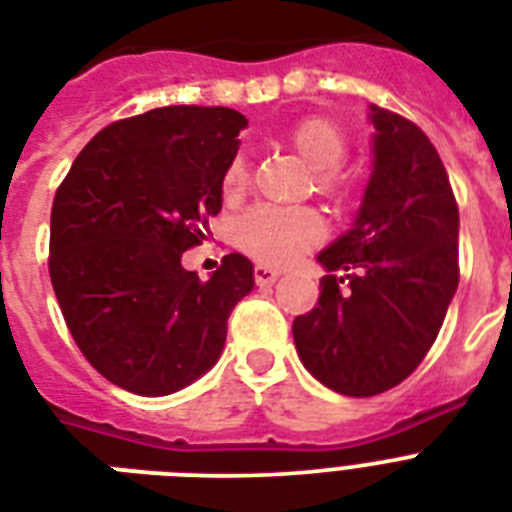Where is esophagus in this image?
<instances>
[{
	"label": "esophagus",
	"instance_id": "34e87169",
	"mask_svg": "<svg viewBox=\"0 0 512 512\" xmlns=\"http://www.w3.org/2000/svg\"><path fill=\"white\" fill-rule=\"evenodd\" d=\"M281 271H276L273 265H255V284L257 287H271L273 281L279 279Z\"/></svg>",
	"mask_w": 512,
	"mask_h": 512
}]
</instances>
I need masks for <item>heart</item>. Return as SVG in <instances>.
<instances>
[{"mask_svg":"<svg viewBox=\"0 0 512 512\" xmlns=\"http://www.w3.org/2000/svg\"><path fill=\"white\" fill-rule=\"evenodd\" d=\"M287 146L316 172V188L329 199L350 201L358 183L353 172L342 170L348 156V135L329 116H305L287 132ZM249 185V164L236 156L223 175V199L236 201ZM327 236V223L313 209L255 207L236 223V244L249 257L284 265L316 247Z\"/></svg>","mask_w":512,"mask_h":512,"instance_id":"heart-1","label":"heart"}]
</instances>
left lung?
Listing matches in <instances>:
<instances>
[{
  "instance_id": "left-lung-1",
  "label": "left lung",
  "mask_w": 512,
  "mask_h": 512,
  "mask_svg": "<svg viewBox=\"0 0 512 512\" xmlns=\"http://www.w3.org/2000/svg\"><path fill=\"white\" fill-rule=\"evenodd\" d=\"M369 119L374 170L356 223L319 255V305L292 324L305 369L356 398L420 366L460 284V209L436 146L388 108Z\"/></svg>"
}]
</instances>
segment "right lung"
I'll use <instances>...</instances> for the list:
<instances>
[{"label":"right lung","instance_id":"right-lung-1","mask_svg":"<svg viewBox=\"0 0 512 512\" xmlns=\"http://www.w3.org/2000/svg\"><path fill=\"white\" fill-rule=\"evenodd\" d=\"M247 119L164 106L119 119L82 148L50 217V279L68 332L106 380L138 396L191 385L223 353L228 316L255 287L244 255L207 281L180 265L223 207Z\"/></svg>","mask_w":512,"mask_h":512}]
</instances>
